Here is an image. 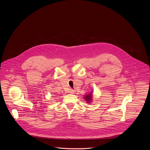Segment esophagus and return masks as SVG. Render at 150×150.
<instances>
[{
  "label": "esophagus",
  "mask_w": 150,
  "mask_h": 150,
  "mask_svg": "<svg viewBox=\"0 0 150 150\" xmlns=\"http://www.w3.org/2000/svg\"><path fill=\"white\" fill-rule=\"evenodd\" d=\"M74 93H75V91H74L72 89H71V90H70V93H71V94H74Z\"/></svg>",
  "instance_id": "1"
}]
</instances>
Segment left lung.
I'll return each mask as SVG.
<instances>
[{"instance_id": "8db88e82", "label": "left lung", "mask_w": 150, "mask_h": 150, "mask_svg": "<svg viewBox=\"0 0 150 150\" xmlns=\"http://www.w3.org/2000/svg\"><path fill=\"white\" fill-rule=\"evenodd\" d=\"M83 98L84 100L86 101V102L87 103H92L93 101V91H91V93H90V94H87L85 95L84 97H83Z\"/></svg>"}]
</instances>
